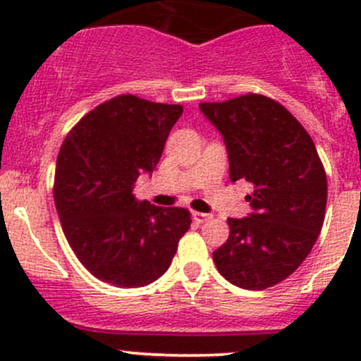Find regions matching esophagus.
<instances>
[{
    "label": "esophagus",
    "instance_id": "esophagus-1",
    "mask_svg": "<svg viewBox=\"0 0 361 361\" xmlns=\"http://www.w3.org/2000/svg\"><path fill=\"white\" fill-rule=\"evenodd\" d=\"M192 218H194V220L197 221V224H204V221L211 220V214H207V213H199V211H194V213H192Z\"/></svg>",
    "mask_w": 361,
    "mask_h": 361
}]
</instances>
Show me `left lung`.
Masks as SVG:
<instances>
[{
    "label": "left lung",
    "instance_id": "obj_1",
    "mask_svg": "<svg viewBox=\"0 0 361 361\" xmlns=\"http://www.w3.org/2000/svg\"><path fill=\"white\" fill-rule=\"evenodd\" d=\"M199 108L224 137L231 180L253 185V211L228 218L214 265L239 288L278 285L305 260L325 220L326 174L314 143L292 113L260 94Z\"/></svg>",
    "mask_w": 361,
    "mask_h": 361
}]
</instances>
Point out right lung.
Returning a JSON list of instances; mask_svg holds the SVG:
<instances>
[{"instance_id": "obj_1", "label": "right lung", "mask_w": 361, "mask_h": 361, "mask_svg": "<svg viewBox=\"0 0 361 361\" xmlns=\"http://www.w3.org/2000/svg\"><path fill=\"white\" fill-rule=\"evenodd\" d=\"M180 104L113 97L87 113L57 155L54 201L69 246L83 267L118 288H140L169 269L190 228L183 207H159L133 194L152 174Z\"/></svg>"}]
</instances>
